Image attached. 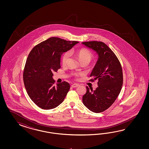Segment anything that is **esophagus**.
Wrapping results in <instances>:
<instances>
[{
	"mask_svg": "<svg viewBox=\"0 0 149 149\" xmlns=\"http://www.w3.org/2000/svg\"><path fill=\"white\" fill-rule=\"evenodd\" d=\"M79 86V85L77 84H74L72 85L71 86L73 87V88H75V87H78Z\"/></svg>",
	"mask_w": 149,
	"mask_h": 149,
	"instance_id": "obj_1",
	"label": "esophagus"
}]
</instances>
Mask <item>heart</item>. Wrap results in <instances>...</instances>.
<instances>
[{
    "mask_svg": "<svg viewBox=\"0 0 149 149\" xmlns=\"http://www.w3.org/2000/svg\"><path fill=\"white\" fill-rule=\"evenodd\" d=\"M70 54H75L77 56L78 58L81 62H90L93 57V55L90 52L86 49H81L77 51L72 50L70 52H66L64 53L62 58V62L63 64H65L67 63L68 59L70 57ZM76 76L81 75L80 74H75Z\"/></svg>",
    "mask_w": 149,
    "mask_h": 149,
    "instance_id": "b5f03b06",
    "label": "heart"
}]
</instances>
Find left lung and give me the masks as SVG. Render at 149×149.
<instances>
[{
	"label": "left lung",
	"instance_id": "obj_1",
	"mask_svg": "<svg viewBox=\"0 0 149 149\" xmlns=\"http://www.w3.org/2000/svg\"><path fill=\"white\" fill-rule=\"evenodd\" d=\"M82 44L98 56L90 75L94 77L93 80H98V87L93 91L87 86L82 102L91 111L101 113L114 103L120 93L123 84L122 67L116 56L104 42L92 41Z\"/></svg>",
	"mask_w": 149,
	"mask_h": 149
}]
</instances>
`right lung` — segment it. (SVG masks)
Here are the masks:
<instances>
[{
    "instance_id": "right-lung-1",
    "label": "right lung",
    "mask_w": 149,
    "mask_h": 149,
    "mask_svg": "<svg viewBox=\"0 0 149 149\" xmlns=\"http://www.w3.org/2000/svg\"><path fill=\"white\" fill-rule=\"evenodd\" d=\"M79 43L52 37L36 45L28 56L23 72L27 93L39 108L49 110L61 104L70 89L63 81L54 86L53 72L61 68V57Z\"/></svg>"
}]
</instances>
